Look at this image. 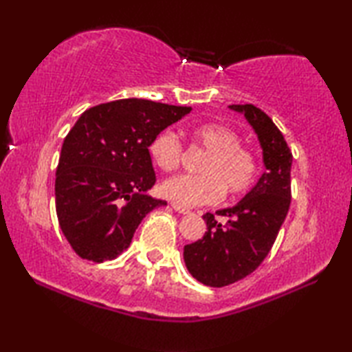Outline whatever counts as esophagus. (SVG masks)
<instances>
[{
  "instance_id": "esophagus-1",
  "label": "esophagus",
  "mask_w": 352,
  "mask_h": 352,
  "mask_svg": "<svg viewBox=\"0 0 352 352\" xmlns=\"http://www.w3.org/2000/svg\"><path fill=\"white\" fill-rule=\"evenodd\" d=\"M172 208H174V210L177 212H180V214H189L190 212V210H188V208L180 206V205H177V204H172Z\"/></svg>"
}]
</instances>
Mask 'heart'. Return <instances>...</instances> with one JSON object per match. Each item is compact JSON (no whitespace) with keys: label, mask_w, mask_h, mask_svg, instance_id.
I'll list each match as a JSON object with an SVG mask.
<instances>
[{"label":"heart","mask_w":352,"mask_h":352,"mask_svg":"<svg viewBox=\"0 0 352 352\" xmlns=\"http://www.w3.org/2000/svg\"><path fill=\"white\" fill-rule=\"evenodd\" d=\"M190 142L205 151L199 175H178L162 184V194L180 206L212 205L223 197H241L256 183L259 162L252 148L239 142V136L223 124L204 122L189 129ZM153 164L164 172L182 164L183 144L172 130L160 132L148 144Z\"/></svg>","instance_id":"heart-1"}]
</instances>
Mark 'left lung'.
Segmentation results:
<instances>
[{
    "label": "left lung",
    "instance_id": "8db88e82",
    "mask_svg": "<svg viewBox=\"0 0 352 352\" xmlns=\"http://www.w3.org/2000/svg\"><path fill=\"white\" fill-rule=\"evenodd\" d=\"M243 113L258 135L265 172L239 204L216 214L206 212V233L184 245L183 258L197 281L210 287H225L253 273L270 253L279 228L289 212L292 190V152L283 133L264 111L252 104L230 105Z\"/></svg>",
    "mask_w": 352,
    "mask_h": 352
}]
</instances>
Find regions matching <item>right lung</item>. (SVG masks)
<instances>
[{
  "instance_id": "1",
  "label": "right lung",
  "mask_w": 352,
  "mask_h": 352,
  "mask_svg": "<svg viewBox=\"0 0 352 352\" xmlns=\"http://www.w3.org/2000/svg\"><path fill=\"white\" fill-rule=\"evenodd\" d=\"M190 110L133 98L91 107L77 119L58 158L56 211L82 259H115L141 220L166 205L147 195L157 182L148 144Z\"/></svg>"
}]
</instances>
